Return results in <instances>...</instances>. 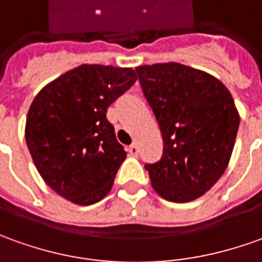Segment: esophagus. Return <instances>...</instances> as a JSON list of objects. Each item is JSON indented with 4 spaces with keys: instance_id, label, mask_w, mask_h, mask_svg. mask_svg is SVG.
<instances>
[{
    "instance_id": "esophagus-1",
    "label": "esophagus",
    "mask_w": 262,
    "mask_h": 262,
    "mask_svg": "<svg viewBox=\"0 0 262 262\" xmlns=\"http://www.w3.org/2000/svg\"><path fill=\"white\" fill-rule=\"evenodd\" d=\"M127 150H129V154H130L132 156H138L139 147H138V145H136V143H133V145L129 146V149H127Z\"/></svg>"
}]
</instances>
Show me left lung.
Masks as SVG:
<instances>
[{"label": "left lung", "instance_id": "left-lung-1", "mask_svg": "<svg viewBox=\"0 0 262 262\" xmlns=\"http://www.w3.org/2000/svg\"><path fill=\"white\" fill-rule=\"evenodd\" d=\"M163 139L161 161L146 163L154 189L189 202L218 182L235 145L239 115L228 89L205 71L179 63L136 67Z\"/></svg>", "mask_w": 262, "mask_h": 262}]
</instances>
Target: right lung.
I'll list each match as a JSON object with an SVG mask.
<instances>
[{
  "mask_svg": "<svg viewBox=\"0 0 262 262\" xmlns=\"http://www.w3.org/2000/svg\"><path fill=\"white\" fill-rule=\"evenodd\" d=\"M132 69L81 64L35 96L26 122V142L44 182L77 205L107 195L126 159L108 106L136 81Z\"/></svg>",
  "mask_w": 262,
  "mask_h": 262,
  "instance_id": "add662e5",
  "label": "right lung"
}]
</instances>
